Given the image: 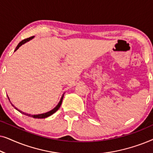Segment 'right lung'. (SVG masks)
Listing matches in <instances>:
<instances>
[{
  "label": "right lung",
  "mask_w": 153,
  "mask_h": 153,
  "mask_svg": "<svg viewBox=\"0 0 153 153\" xmlns=\"http://www.w3.org/2000/svg\"><path fill=\"white\" fill-rule=\"evenodd\" d=\"M33 37H29V38H27V39H24V40H22V42H20L18 44V45L16 46V49H15V50H14V51H16V50H17L22 45H24L25 43H26V42H29L30 40H31V39H32ZM65 94V93H64ZM64 94L63 95H62V97H61V98H60V102H58V104H57V106H56L55 108H53V109L52 110H51V111H48V112H47V113H44V114H37V115H31V114H26V113H24V112H23V111H20L19 109H18L17 108H16L15 106H14L13 104H12V103H11V102H10V98L8 97V96H7V97H8V99H9V101L10 102V103L12 104V105L14 106V108H15V109H16L18 111H19L20 113H22V114H24V115H26V116H30V117H33V118H47V117H49V116H51L52 114H53L55 112H56L59 109V108L60 107V105H61V104H62V99H63V97H64Z\"/></svg>",
  "instance_id": "obj_1"
}]
</instances>
